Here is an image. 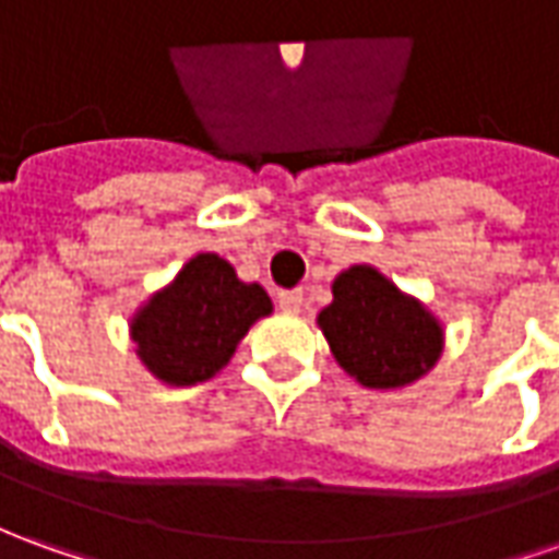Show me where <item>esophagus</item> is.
Returning <instances> with one entry per match:
<instances>
[{
    "label": "esophagus",
    "mask_w": 559,
    "mask_h": 559,
    "mask_svg": "<svg viewBox=\"0 0 559 559\" xmlns=\"http://www.w3.org/2000/svg\"><path fill=\"white\" fill-rule=\"evenodd\" d=\"M302 302H306V299H302V290H281L278 294V306L284 311H302Z\"/></svg>",
    "instance_id": "1"
}]
</instances>
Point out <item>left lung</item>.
Instances as JSON below:
<instances>
[{
  "label": "left lung",
  "instance_id": "left-lung-1",
  "mask_svg": "<svg viewBox=\"0 0 559 559\" xmlns=\"http://www.w3.org/2000/svg\"><path fill=\"white\" fill-rule=\"evenodd\" d=\"M330 290L333 302L318 311V328L355 382L397 391L435 370L443 355V324L423 299L367 263L343 269Z\"/></svg>",
  "mask_w": 559,
  "mask_h": 559
}]
</instances>
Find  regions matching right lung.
Instances as JSON below:
<instances>
[{
	"label": "right lung",
	"instance_id": "1",
	"mask_svg": "<svg viewBox=\"0 0 559 559\" xmlns=\"http://www.w3.org/2000/svg\"><path fill=\"white\" fill-rule=\"evenodd\" d=\"M272 314V299L238 278L219 253H195L128 318L136 358L158 382L189 389L214 379L248 330Z\"/></svg>",
	"mask_w": 559,
	"mask_h": 559
}]
</instances>
